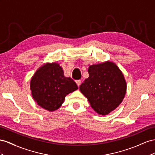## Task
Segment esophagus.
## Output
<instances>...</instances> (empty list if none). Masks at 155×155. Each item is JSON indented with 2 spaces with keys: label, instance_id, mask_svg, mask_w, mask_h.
<instances>
[{
  "label": "esophagus",
  "instance_id": "esophagus-1",
  "mask_svg": "<svg viewBox=\"0 0 155 155\" xmlns=\"http://www.w3.org/2000/svg\"><path fill=\"white\" fill-rule=\"evenodd\" d=\"M76 83L77 86L79 87V86H80L81 84V80H78V81H76Z\"/></svg>",
  "mask_w": 155,
  "mask_h": 155
}]
</instances>
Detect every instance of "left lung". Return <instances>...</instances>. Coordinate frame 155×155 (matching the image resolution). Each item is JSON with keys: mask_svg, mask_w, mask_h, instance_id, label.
I'll use <instances>...</instances> for the list:
<instances>
[{"mask_svg": "<svg viewBox=\"0 0 155 155\" xmlns=\"http://www.w3.org/2000/svg\"><path fill=\"white\" fill-rule=\"evenodd\" d=\"M89 77L79 87L91 108L100 115H108L121 103L127 82L117 65L110 61L90 65Z\"/></svg>", "mask_w": 155, "mask_h": 155, "instance_id": "1", "label": "left lung"}]
</instances>
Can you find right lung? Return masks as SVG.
Returning <instances> with one entry per match:
<instances>
[{
    "label": "right lung",
    "mask_w": 155,
    "mask_h": 155,
    "mask_svg": "<svg viewBox=\"0 0 155 155\" xmlns=\"http://www.w3.org/2000/svg\"><path fill=\"white\" fill-rule=\"evenodd\" d=\"M30 87L34 100L49 112L58 109L65 96L78 89L77 84L64 76L62 68L56 62L39 68L31 78Z\"/></svg>",
    "instance_id": "add662e5"
}]
</instances>
